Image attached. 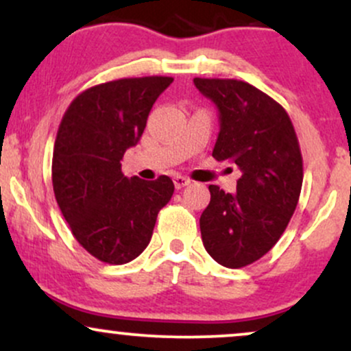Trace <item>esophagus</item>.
<instances>
[{"label":"esophagus","instance_id":"obj_1","mask_svg":"<svg viewBox=\"0 0 351 351\" xmlns=\"http://www.w3.org/2000/svg\"><path fill=\"white\" fill-rule=\"evenodd\" d=\"M173 183H175V188L176 189H181V188H184V186H188L189 183H191V181H189L186 176H175V180H173Z\"/></svg>","mask_w":351,"mask_h":351}]
</instances>
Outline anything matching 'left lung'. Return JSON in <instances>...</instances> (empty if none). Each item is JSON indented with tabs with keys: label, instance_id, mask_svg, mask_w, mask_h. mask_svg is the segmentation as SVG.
<instances>
[{
	"label": "left lung",
	"instance_id": "1",
	"mask_svg": "<svg viewBox=\"0 0 351 351\" xmlns=\"http://www.w3.org/2000/svg\"><path fill=\"white\" fill-rule=\"evenodd\" d=\"M193 82L219 112L213 156L241 170L236 193L209 184L201 237L217 264L239 269L271 251L295 211L304 180L299 140L284 107L251 84L201 77Z\"/></svg>",
	"mask_w": 351,
	"mask_h": 351
}]
</instances>
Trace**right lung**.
Segmentation results:
<instances>
[{"label":"right lung","mask_w":351,"mask_h":351,"mask_svg":"<svg viewBox=\"0 0 351 351\" xmlns=\"http://www.w3.org/2000/svg\"><path fill=\"white\" fill-rule=\"evenodd\" d=\"M171 82L152 75L90 87L72 100L59 125L52 155L56 201L77 243L102 263L138 257L175 191L168 176L127 178L120 163Z\"/></svg>","instance_id":"obj_1"}]
</instances>
